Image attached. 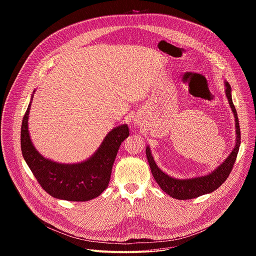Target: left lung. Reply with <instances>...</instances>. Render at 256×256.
I'll list each match as a JSON object with an SVG mask.
<instances>
[{
	"mask_svg": "<svg viewBox=\"0 0 256 256\" xmlns=\"http://www.w3.org/2000/svg\"><path fill=\"white\" fill-rule=\"evenodd\" d=\"M225 86H226V90H225L226 96L228 98L230 107L235 116V126H236L237 136H236L235 147L232 153L228 156V158L224 161V163H222L214 171L200 177H194L190 179H176L165 174L161 169L158 168V166L156 165L153 159L150 148L149 147L146 148V155H147L152 174L155 180L157 181V184H159V186L162 188L163 192H165L167 194H169L170 196L176 200H192V198L200 196L202 194L212 192L214 190H216L224 184L233 169V165L237 158V154L240 147L241 134H240V126H239L237 112L232 101L231 86L228 82H225Z\"/></svg>",
	"mask_w": 256,
	"mask_h": 256,
	"instance_id": "1",
	"label": "left lung"
}]
</instances>
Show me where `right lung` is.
<instances>
[{
	"mask_svg": "<svg viewBox=\"0 0 256 256\" xmlns=\"http://www.w3.org/2000/svg\"><path fill=\"white\" fill-rule=\"evenodd\" d=\"M31 101L22 120L21 151L40 186L52 196L70 202H87L100 196L108 186L120 144L130 134L128 126L122 124L109 132L88 160L77 164H60L42 157L32 144L28 132Z\"/></svg>",
	"mask_w": 256,
	"mask_h": 256,
	"instance_id": "right-lung-1",
	"label": "right lung"
}]
</instances>
